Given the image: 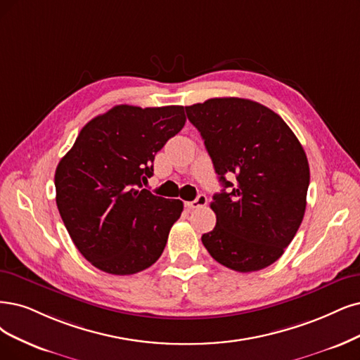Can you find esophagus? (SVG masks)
I'll return each mask as SVG.
<instances>
[{
	"label": "esophagus",
	"mask_w": 360,
	"mask_h": 360,
	"mask_svg": "<svg viewBox=\"0 0 360 360\" xmlns=\"http://www.w3.org/2000/svg\"><path fill=\"white\" fill-rule=\"evenodd\" d=\"M206 203H207V197L205 194H198L195 200L187 202V203H185V206H187L188 209H197V207L206 206Z\"/></svg>",
	"instance_id": "34e87169"
}]
</instances>
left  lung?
I'll return each instance as SVG.
<instances>
[{"instance_id":"1","label":"left lung","mask_w":360,"mask_h":360,"mask_svg":"<svg viewBox=\"0 0 360 360\" xmlns=\"http://www.w3.org/2000/svg\"><path fill=\"white\" fill-rule=\"evenodd\" d=\"M185 111L224 187L210 203L217 225L202 236L205 248L234 271L269 267L304 218L310 169L302 145L281 115L250 99L214 98Z\"/></svg>"}]
</instances>
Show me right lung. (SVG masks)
Here are the masks:
<instances>
[{
	"label": "right lung",
	"instance_id": "right-lung-1",
	"mask_svg": "<svg viewBox=\"0 0 360 360\" xmlns=\"http://www.w3.org/2000/svg\"><path fill=\"white\" fill-rule=\"evenodd\" d=\"M181 105H117L82 129L55 173L56 205L74 245L96 269L135 274L163 254L184 209L142 188L153 162L185 124Z\"/></svg>",
	"mask_w": 360,
	"mask_h": 360
}]
</instances>
